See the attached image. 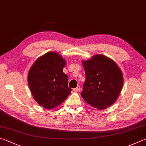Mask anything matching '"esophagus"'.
<instances>
[{
	"instance_id": "34e87169",
	"label": "esophagus",
	"mask_w": 146,
	"mask_h": 146,
	"mask_svg": "<svg viewBox=\"0 0 146 146\" xmlns=\"http://www.w3.org/2000/svg\"><path fill=\"white\" fill-rule=\"evenodd\" d=\"M80 86H78L77 87H76V88H74V89H73V91H75V92L80 91Z\"/></svg>"
}]
</instances>
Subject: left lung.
Returning a JSON list of instances; mask_svg holds the SVG:
<instances>
[{
  "label": "left lung",
  "mask_w": 146,
  "mask_h": 146,
  "mask_svg": "<svg viewBox=\"0 0 146 146\" xmlns=\"http://www.w3.org/2000/svg\"><path fill=\"white\" fill-rule=\"evenodd\" d=\"M83 66L86 80L81 96L98 109L109 107L117 100L123 87L120 69L113 60L100 54L84 61Z\"/></svg>",
  "instance_id": "1"
}]
</instances>
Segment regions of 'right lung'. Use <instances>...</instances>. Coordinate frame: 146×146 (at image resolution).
<instances>
[{
    "instance_id": "obj_1",
    "label": "right lung",
    "mask_w": 146,
    "mask_h": 146,
    "mask_svg": "<svg viewBox=\"0 0 146 146\" xmlns=\"http://www.w3.org/2000/svg\"><path fill=\"white\" fill-rule=\"evenodd\" d=\"M66 61L56 52H48L34 63L28 75L32 94L38 104L52 110L71 93L68 75L63 73Z\"/></svg>"
}]
</instances>
